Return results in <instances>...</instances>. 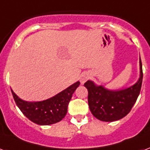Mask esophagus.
<instances>
[{
	"label": "esophagus",
	"mask_w": 150,
	"mask_h": 150,
	"mask_svg": "<svg viewBox=\"0 0 150 150\" xmlns=\"http://www.w3.org/2000/svg\"><path fill=\"white\" fill-rule=\"evenodd\" d=\"M90 79V75H89V73L87 72H84L83 73L81 76H80V82L81 83H85L88 79Z\"/></svg>",
	"instance_id": "34e87169"
}]
</instances>
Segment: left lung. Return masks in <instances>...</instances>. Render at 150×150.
Instances as JSON below:
<instances>
[{"mask_svg": "<svg viewBox=\"0 0 150 150\" xmlns=\"http://www.w3.org/2000/svg\"><path fill=\"white\" fill-rule=\"evenodd\" d=\"M140 75L134 85L125 89L111 90L96 85L91 80L85 83L88 90V104L90 112L99 120L112 122L123 118L131 110L140 93L142 83V66L139 59Z\"/></svg>", "mask_w": 150, "mask_h": 150, "instance_id": "8db88e82", "label": "left lung"}]
</instances>
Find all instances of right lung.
<instances>
[{
  "instance_id": "add662e5",
  "label": "right lung",
  "mask_w": 150,
  "mask_h": 150,
  "mask_svg": "<svg viewBox=\"0 0 150 150\" xmlns=\"http://www.w3.org/2000/svg\"><path fill=\"white\" fill-rule=\"evenodd\" d=\"M79 85L78 81L52 98L32 102L22 100L11 90L16 105L27 118L38 125H50L64 118L72 94Z\"/></svg>"
}]
</instances>
